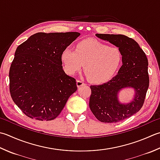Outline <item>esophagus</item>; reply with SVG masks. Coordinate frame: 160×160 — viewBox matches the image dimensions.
<instances>
[{"label":"esophagus","instance_id":"34e87169","mask_svg":"<svg viewBox=\"0 0 160 160\" xmlns=\"http://www.w3.org/2000/svg\"><path fill=\"white\" fill-rule=\"evenodd\" d=\"M76 84H77L78 87H80L81 86H84V85H85V83H84L83 81L80 80H77Z\"/></svg>","mask_w":160,"mask_h":160}]
</instances>
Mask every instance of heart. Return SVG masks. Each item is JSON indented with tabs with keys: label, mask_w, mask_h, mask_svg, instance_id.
<instances>
[{
	"label": "heart",
	"mask_w": 160,
	"mask_h": 160,
	"mask_svg": "<svg viewBox=\"0 0 160 160\" xmlns=\"http://www.w3.org/2000/svg\"><path fill=\"white\" fill-rule=\"evenodd\" d=\"M61 59L67 73L73 75L84 71L91 82L102 84L108 82L117 73L122 63L121 52L117 47L108 46L93 39L78 42L75 51L66 48Z\"/></svg>",
	"instance_id": "1"
}]
</instances>
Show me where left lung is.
Segmentation results:
<instances>
[{
    "mask_svg": "<svg viewBox=\"0 0 160 160\" xmlns=\"http://www.w3.org/2000/svg\"><path fill=\"white\" fill-rule=\"evenodd\" d=\"M96 36L118 47L122 54V66L118 74L109 82L92 85L89 108L102 123H117L136 114L142 108L149 86L148 62L138 43L123 34H96ZM131 87L136 91L132 102L122 104L118 93L122 88Z\"/></svg>",
    "mask_w": 160,
    "mask_h": 160,
    "instance_id": "left-lung-1",
    "label": "left lung"
}]
</instances>
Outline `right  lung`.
I'll return each mask as SVG.
<instances>
[{
  "label": "right lung",
  "instance_id": "1",
  "mask_svg": "<svg viewBox=\"0 0 160 160\" xmlns=\"http://www.w3.org/2000/svg\"><path fill=\"white\" fill-rule=\"evenodd\" d=\"M80 34L38 32L17 47L9 73V92L27 117L55 119L77 90L76 79L62 68L61 54Z\"/></svg>",
  "mask_w": 160,
  "mask_h": 160
}]
</instances>
